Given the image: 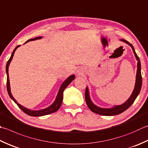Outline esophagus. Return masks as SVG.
<instances>
[{
    "label": "esophagus",
    "mask_w": 148,
    "mask_h": 148,
    "mask_svg": "<svg viewBox=\"0 0 148 148\" xmlns=\"http://www.w3.org/2000/svg\"><path fill=\"white\" fill-rule=\"evenodd\" d=\"M77 74H78V76H80V75H82V74H83V72H82V71H78Z\"/></svg>",
    "instance_id": "34e87169"
}]
</instances>
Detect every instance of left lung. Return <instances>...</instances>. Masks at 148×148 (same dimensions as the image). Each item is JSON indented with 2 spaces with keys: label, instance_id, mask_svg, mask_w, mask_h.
Returning a JSON list of instances; mask_svg holds the SVG:
<instances>
[{
  "label": "left lung",
  "instance_id": "1",
  "mask_svg": "<svg viewBox=\"0 0 148 148\" xmlns=\"http://www.w3.org/2000/svg\"><path fill=\"white\" fill-rule=\"evenodd\" d=\"M121 41L126 43L127 44H128L129 45L131 46V47L133 49V51H134V53L135 54L136 59H137V62H138L135 88H134V91H133V92H132L131 96H130L129 99L127 100L125 103H123V105L115 106L113 107V108H99V107L95 106L94 104L92 102L90 98L88 88V87H86V90H85V101H86V105H87L89 109L92 112H93L94 113H95V114L101 115L112 116V115H115L120 114H121V113H123V112L126 110L128 109L133 103H134L135 100L136 99V98H137V97L138 96V95L139 94L140 89H141L142 82H143V80H142L141 66H140V62L139 58H138V56H137V54H136L135 49L131 43H129L128 41H126V40H124V39H121Z\"/></svg>",
  "mask_w": 148,
  "mask_h": 148
}]
</instances>
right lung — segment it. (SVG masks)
I'll return each mask as SVG.
<instances>
[{
    "mask_svg": "<svg viewBox=\"0 0 148 148\" xmlns=\"http://www.w3.org/2000/svg\"><path fill=\"white\" fill-rule=\"evenodd\" d=\"M42 36H39V37H36L35 38H33V39H30L27 40V42L25 43H27L29 41H33V40H36L37 39H41ZM20 45H17L16 47H15V49H14L12 54H11V56L10 57V58L9 59V60L8 61L7 64H6V66H5V70H6V74H7V90L8 92V94L10 95V97L12 99L14 102L15 103L19 108L22 110L24 112V113H25L26 114H27L28 115H30V116H34V117H39V116H43V115H48V114H51L52 113H54L55 112L58 111L59 110V108H60L61 105H62V101H63V93L64 90L66 88L69 84H70L72 80H74L75 79V76L74 75H71V76H69L67 79H66L64 82L62 83V85H61L60 88L59 90L58 93V95L56 98V100L54 101V102L53 103V105H51L50 106L47 107L45 109L43 110H29L27 108H25V107L22 106V105H20L19 103H18L16 102V101L14 99V98L13 97L12 94L11 93V90H10V79H9V74H8V68H9V65H10V63L11 62V61L12 60L13 55L14 53V51L16 50V49L18 48V47H20Z\"/></svg>",
    "mask_w": 148,
    "mask_h": 148,
    "instance_id": "right-lung-1",
    "label": "right lung"
}]
</instances>
